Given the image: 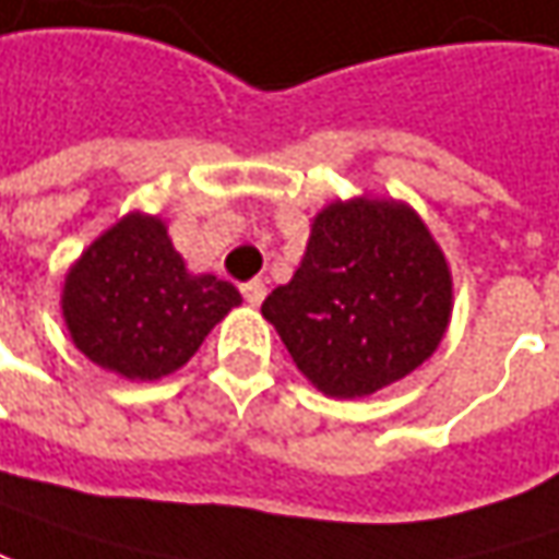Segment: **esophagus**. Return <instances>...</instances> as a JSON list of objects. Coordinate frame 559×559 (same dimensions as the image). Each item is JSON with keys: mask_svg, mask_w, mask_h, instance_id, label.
<instances>
[{"mask_svg": "<svg viewBox=\"0 0 559 559\" xmlns=\"http://www.w3.org/2000/svg\"><path fill=\"white\" fill-rule=\"evenodd\" d=\"M240 294H243L249 307H259L265 300V284L262 281H247V284H240Z\"/></svg>", "mask_w": 559, "mask_h": 559, "instance_id": "34e87169", "label": "esophagus"}]
</instances>
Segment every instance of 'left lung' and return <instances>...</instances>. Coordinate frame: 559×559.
<instances>
[{
    "label": "left lung",
    "mask_w": 559,
    "mask_h": 559,
    "mask_svg": "<svg viewBox=\"0 0 559 559\" xmlns=\"http://www.w3.org/2000/svg\"><path fill=\"white\" fill-rule=\"evenodd\" d=\"M262 316L329 399H364L414 373L452 319V272L424 217L399 199H335Z\"/></svg>",
    "instance_id": "left-lung-1"
}]
</instances>
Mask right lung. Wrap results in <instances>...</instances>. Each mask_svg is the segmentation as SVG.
Returning a JSON list of instances; mask_svg holds the SVG:
<instances>
[{
	"instance_id": "add662e5",
	"label": "right lung",
	"mask_w": 559,
	"mask_h": 559,
	"mask_svg": "<svg viewBox=\"0 0 559 559\" xmlns=\"http://www.w3.org/2000/svg\"><path fill=\"white\" fill-rule=\"evenodd\" d=\"M230 281L195 275L157 214L129 212L69 265L62 319L91 364L132 382L170 377L240 307Z\"/></svg>"
}]
</instances>
